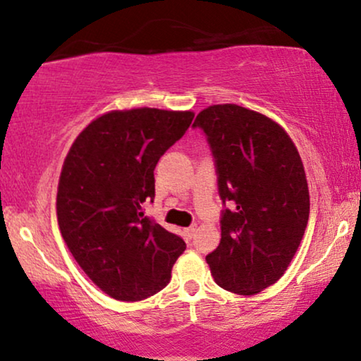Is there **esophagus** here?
<instances>
[{
    "label": "esophagus",
    "instance_id": "obj_1",
    "mask_svg": "<svg viewBox=\"0 0 361 361\" xmlns=\"http://www.w3.org/2000/svg\"><path fill=\"white\" fill-rule=\"evenodd\" d=\"M195 231H197V226L195 225L189 226V228H184V233H185V236H189V238H192V236L195 235Z\"/></svg>",
    "mask_w": 361,
    "mask_h": 361
}]
</instances>
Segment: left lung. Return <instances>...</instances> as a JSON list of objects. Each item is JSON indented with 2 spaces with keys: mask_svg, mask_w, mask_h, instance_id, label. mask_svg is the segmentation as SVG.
Returning a JSON list of instances; mask_svg holds the SVG:
<instances>
[{
  "mask_svg": "<svg viewBox=\"0 0 361 361\" xmlns=\"http://www.w3.org/2000/svg\"><path fill=\"white\" fill-rule=\"evenodd\" d=\"M194 126L207 135L220 197L230 204L207 263L220 288L258 294L286 273L307 226L310 199L299 151L279 123L235 103L205 108Z\"/></svg>",
  "mask_w": 361,
  "mask_h": 361,
  "instance_id": "8db88e82",
  "label": "left lung"
}]
</instances>
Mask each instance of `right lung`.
<instances>
[{
	"instance_id": "1",
	"label": "right lung",
	"mask_w": 361,
	"mask_h": 361,
	"mask_svg": "<svg viewBox=\"0 0 361 361\" xmlns=\"http://www.w3.org/2000/svg\"><path fill=\"white\" fill-rule=\"evenodd\" d=\"M194 111L131 108L103 113L75 137L57 187V221L78 266L103 293L136 302L166 288L185 241L142 212L154 167Z\"/></svg>"
}]
</instances>
